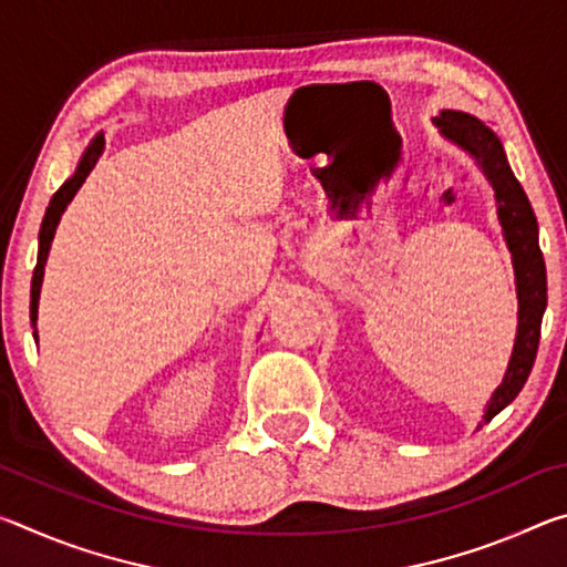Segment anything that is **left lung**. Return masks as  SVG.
<instances>
[{
  "label": "left lung",
  "mask_w": 567,
  "mask_h": 567,
  "mask_svg": "<svg viewBox=\"0 0 567 567\" xmlns=\"http://www.w3.org/2000/svg\"><path fill=\"white\" fill-rule=\"evenodd\" d=\"M433 124L447 142H453L455 147L473 157L477 169L491 182L495 189L497 219H501L505 245L513 257L517 332L503 382L495 388L485 405L483 422H491L523 390L533 370L537 342H540V322L545 307H548V280H545V260L540 245H537V219L530 203H527L525 189L507 165L503 142L487 124L460 110H440V117H435Z\"/></svg>",
  "instance_id": "obj_1"
}]
</instances>
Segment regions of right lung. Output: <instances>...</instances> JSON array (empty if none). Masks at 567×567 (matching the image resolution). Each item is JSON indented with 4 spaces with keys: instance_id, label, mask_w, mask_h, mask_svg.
<instances>
[{
    "instance_id": "right-lung-1",
    "label": "right lung",
    "mask_w": 567,
    "mask_h": 567,
    "mask_svg": "<svg viewBox=\"0 0 567 567\" xmlns=\"http://www.w3.org/2000/svg\"><path fill=\"white\" fill-rule=\"evenodd\" d=\"M102 152H104V134L100 132L97 137L90 142V147L84 150V155L80 157V162H76L74 175L66 179L60 189L54 192L52 199H50V207H47V213H44L42 227H40V252H37V267H34V275H32V302H30V320H32V328H34V340H37V310H40L44 265H47V257H50V247H52V239H54V233H56V225H60L66 205H70L74 199L76 189L82 187V182L87 179V175L94 169V165H97Z\"/></svg>"
}]
</instances>
